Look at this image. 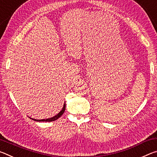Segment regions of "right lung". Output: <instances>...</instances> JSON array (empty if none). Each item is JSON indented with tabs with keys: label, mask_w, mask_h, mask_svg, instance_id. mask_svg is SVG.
<instances>
[{
	"label": "right lung",
	"mask_w": 157,
	"mask_h": 157,
	"mask_svg": "<svg viewBox=\"0 0 157 157\" xmlns=\"http://www.w3.org/2000/svg\"><path fill=\"white\" fill-rule=\"evenodd\" d=\"M65 109H66V102L64 103V104H63L62 109L57 114V115H55V116H53V117H51V118H47V119H41V120H38V119H34V118H30L33 119V121H38V122H51V121H56L57 119L60 118V117L62 116V114L64 113Z\"/></svg>",
	"instance_id": "obj_1"
}]
</instances>
